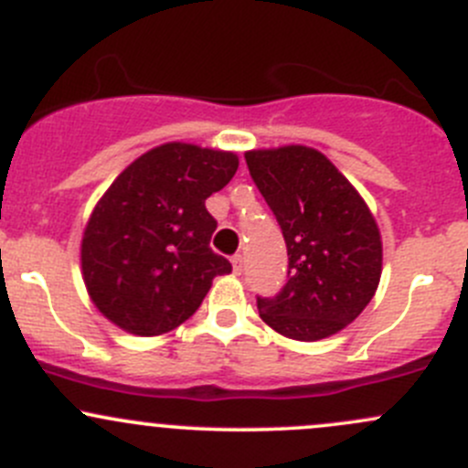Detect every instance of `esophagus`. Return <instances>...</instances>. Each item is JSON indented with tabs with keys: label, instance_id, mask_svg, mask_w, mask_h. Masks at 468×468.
I'll return each mask as SVG.
<instances>
[{
	"label": "esophagus",
	"instance_id": "1",
	"mask_svg": "<svg viewBox=\"0 0 468 468\" xmlns=\"http://www.w3.org/2000/svg\"><path fill=\"white\" fill-rule=\"evenodd\" d=\"M230 264H233V273H235V276H239V273H242V269H244L242 256H233V261H230Z\"/></svg>",
	"mask_w": 468,
	"mask_h": 468
}]
</instances>
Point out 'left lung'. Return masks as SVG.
Listing matches in <instances>:
<instances>
[{
  "instance_id": "1",
  "label": "left lung",
  "mask_w": 468,
  "mask_h": 468,
  "mask_svg": "<svg viewBox=\"0 0 468 468\" xmlns=\"http://www.w3.org/2000/svg\"><path fill=\"white\" fill-rule=\"evenodd\" d=\"M251 178L281 224L287 285L258 299V313L282 337L317 342L360 317L378 290V221L353 183L305 144L244 154Z\"/></svg>"
}]
</instances>
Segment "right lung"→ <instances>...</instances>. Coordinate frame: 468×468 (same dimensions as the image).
Here are the masks:
<instances>
[{
	"instance_id": "right-lung-1",
	"label": "right lung",
	"mask_w": 468,
	"mask_h": 468,
	"mask_svg": "<svg viewBox=\"0 0 468 468\" xmlns=\"http://www.w3.org/2000/svg\"><path fill=\"white\" fill-rule=\"evenodd\" d=\"M233 151L165 143L135 158L90 212L81 273L90 301L138 337L178 328L230 262L210 249L206 199L238 172Z\"/></svg>"
}]
</instances>
